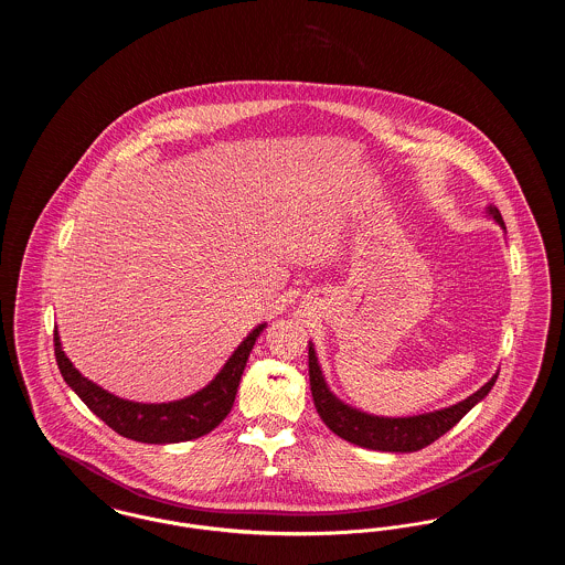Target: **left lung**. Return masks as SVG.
Listing matches in <instances>:
<instances>
[{"label":"left lung","instance_id":"1","mask_svg":"<svg viewBox=\"0 0 565 565\" xmlns=\"http://www.w3.org/2000/svg\"><path fill=\"white\" fill-rule=\"evenodd\" d=\"M487 215H491L507 231L502 214L498 212L495 205L487 207ZM495 379H498V373L466 401L440 408V411L413 415V417H379V415L364 413L360 408H353L330 392V387L323 379L318 355L313 350V343H309L311 394H313V403H316L323 424L337 436L345 438L348 443H353L364 449H373V451L413 454V451L428 447L445 431L451 430L475 404L483 401L484 396L491 392Z\"/></svg>","mask_w":565,"mask_h":565}]
</instances>
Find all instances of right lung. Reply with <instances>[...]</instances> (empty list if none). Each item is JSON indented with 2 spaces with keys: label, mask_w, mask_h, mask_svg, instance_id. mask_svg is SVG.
Masks as SVG:
<instances>
[{
  "label": "right lung",
  "mask_w": 565,
  "mask_h": 565,
  "mask_svg": "<svg viewBox=\"0 0 565 565\" xmlns=\"http://www.w3.org/2000/svg\"><path fill=\"white\" fill-rule=\"evenodd\" d=\"M265 328L267 323H258L243 339L242 345L233 351L222 371L203 390L173 403H134L109 394L108 390L88 381L86 376H82L78 369H74V364L61 348L56 330L54 355L65 383L78 394L82 403L86 404L102 422L108 424L111 430L137 443L169 445L210 434L231 413L249 351Z\"/></svg>",
  "instance_id": "right-lung-1"
}]
</instances>
